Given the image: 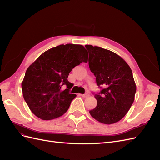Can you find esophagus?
<instances>
[{"mask_svg":"<svg viewBox=\"0 0 160 160\" xmlns=\"http://www.w3.org/2000/svg\"><path fill=\"white\" fill-rule=\"evenodd\" d=\"M80 95L82 97V98H88V97L89 96V94H88V93L84 94V95H83V94H80Z\"/></svg>","mask_w":160,"mask_h":160,"instance_id":"esophagus-1","label":"esophagus"}]
</instances>
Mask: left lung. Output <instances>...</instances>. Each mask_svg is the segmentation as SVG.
<instances>
[{
    "mask_svg": "<svg viewBox=\"0 0 160 160\" xmlns=\"http://www.w3.org/2000/svg\"><path fill=\"white\" fill-rule=\"evenodd\" d=\"M89 52V66L96 77L99 94L95 95L96 107L89 113L95 119L104 124L119 122L132 105L136 85L132 69L116 53L99 47L85 45Z\"/></svg>",
    "mask_w": 160,
    "mask_h": 160,
    "instance_id": "8db88e82",
    "label": "left lung"
}]
</instances>
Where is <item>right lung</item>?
<instances>
[{
	"label": "right lung",
	"instance_id": "obj_1",
	"mask_svg": "<svg viewBox=\"0 0 160 160\" xmlns=\"http://www.w3.org/2000/svg\"><path fill=\"white\" fill-rule=\"evenodd\" d=\"M87 55L81 45H61L43 52L28 67L21 84L22 95L37 117L51 120L66 113L77 96L69 93L68 75L75 66L88 61ZM64 84L68 89L62 90Z\"/></svg>",
	"mask_w": 160,
	"mask_h": 160
}]
</instances>
